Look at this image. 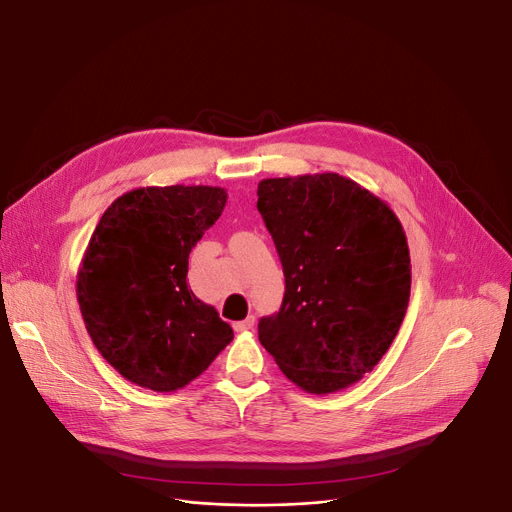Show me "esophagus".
Segmentation results:
<instances>
[{
    "mask_svg": "<svg viewBox=\"0 0 512 512\" xmlns=\"http://www.w3.org/2000/svg\"><path fill=\"white\" fill-rule=\"evenodd\" d=\"M253 325H255V317H253V315H249L247 319L234 323V331H238V333H245V331L253 329Z\"/></svg>",
    "mask_w": 512,
    "mask_h": 512,
    "instance_id": "34e87169",
    "label": "esophagus"
}]
</instances>
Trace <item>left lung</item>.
I'll return each instance as SVG.
<instances>
[{
    "mask_svg": "<svg viewBox=\"0 0 512 512\" xmlns=\"http://www.w3.org/2000/svg\"><path fill=\"white\" fill-rule=\"evenodd\" d=\"M257 195L286 278L259 342L302 391H344L379 364L403 323L405 230L387 201L337 173L263 179Z\"/></svg>",
    "mask_w": 512,
    "mask_h": 512,
    "instance_id": "1",
    "label": "left lung"
}]
</instances>
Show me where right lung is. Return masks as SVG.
I'll use <instances>...</instances> for the list:
<instances>
[{"instance_id": "right-lung-1", "label": "right lung", "mask_w": 512, "mask_h": 512, "mask_svg": "<svg viewBox=\"0 0 512 512\" xmlns=\"http://www.w3.org/2000/svg\"><path fill=\"white\" fill-rule=\"evenodd\" d=\"M226 199L210 185L140 187L96 224L76 296L92 344L129 383L179 391L232 342V327L187 286L189 253Z\"/></svg>"}]
</instances>
